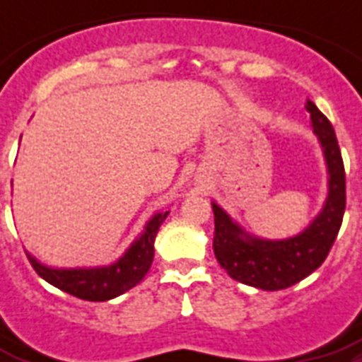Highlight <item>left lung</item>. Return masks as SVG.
Listing matches in <instances>:
<instances>
[{"mask_svg": "<svg viewBox=\"0 0 362 362\" xmlns=\"http://www.w3.org/2000/svg\"><path fill=\"white\" fill-rule=\"evenodd\" d=\"M312 129L327 167V199L308 227L287 238H263L233 220L218 203L214 210V253L233 280L263 291L286 289L310 276L325 261L342 226L346 210V173L331 122L306 99Z\"/></svg>", "mask_w": 362, "mask_h": 362, "instance_id": "8db88e82", "label": "left lung"}]
</instances>
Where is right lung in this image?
Masks as SVG:
<instances>
[{
    "label": "right lung",
    "instance_id": "add662e5",
    "mask_svg": "<svg viewBox=\"0 0 362 362\" xmlns=\"http://www.w3.org/2000/svg\"><path fill=\"white\" fill-rule=\"evenodd\" d=\"M169 212H156L146 221V226L131 246L122 253L115 263L103 267H76V269H54L48 264L37 261L30 252L31 267L41 276L42 280L52 284L62 291L69 293L73 297L103 303L118 297L122 293L129 291L131 287L141 284L142 278L152 267L153 261V240L158 235L159 227L165 221Z\"/></svg>",
    "mask_w": 362,
    "mask_h": 362
}]
</instances>
